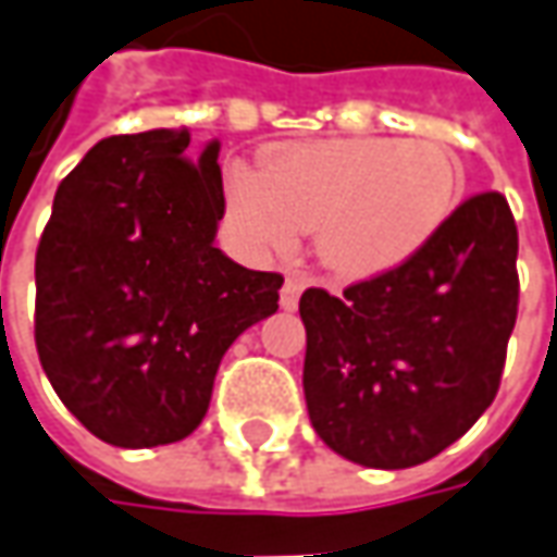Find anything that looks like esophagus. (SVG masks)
Listing matches in <instances>:
<instances>
[{
	"label": "esophagus",
	"instance_id": "1",
	"mask_svg": "<svg viewBox=\"0 0 557 557\" xmlns=\"http://www.w3.org/2000/svg\"><path fill=\"white\" fill-rule=\"evenodd\" d=\"M301 289H305V277H301V274H286V280H283V289H280V305H283L286 311L298 308V296H301Z\"/></svg>",
	"mask_w": 557,
	"mask_h": 557
}]
</instances>
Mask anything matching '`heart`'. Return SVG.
<instances>
[{
	"label": "heart",
	"mask_w": 557,
	"mask_h": 557,
	"mask_svg": "<svg viewBox=\"0 0 557 557\" xmlns=\"http://www.w3.org/2000/svg\"><path fill=\"white\" fill-rule=\"evenodd\" d=\"M466 190L450 147L397 138L293 141L261 153L259 172L234 165L227 215L264 252H289L314 231L338 277L404 268L447 227Z\"/></svg>",
	"instance_id": "heart-1"
}]
</instances>
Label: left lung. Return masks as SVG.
<instances>
[{
	"label": "left lung",
	"instance_id": "8db88e82",
	"mask_svg": "<svg viewBox=\"0 0 557 557\" xmlns=\"http://www.w3.org/2000/svg\"><path fill=\"white\" fill-rule=\"evenodd\" d=\"M518 227L503 194L456 206L404 268L342 298L305 289V400L314 432L367 469H410L493 404L518 317Z\"/></svg>",
	"mask_w": 557,
	"mask_h": 557
}]
</instances>
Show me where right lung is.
Here are the masks:
<instances>
[{"instance_id": "add662e5", "label": "right lung", "mask_w": 557, "mask_h": 557, "mask_svg": "<svg viewBox=\"0 0 557 557\" xmlns=\"http://www.w3.org/2000/svg\"><path fill=\"white\" fill-rule=\"evenodd\" d=\"M113 135L61 182L36 249V351L51 388L113 447L175 444L202 422L224 351L277 311L283 277L215 249L219 141Z\"/></svg>"}]
</instances>
